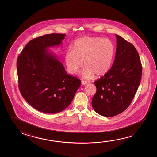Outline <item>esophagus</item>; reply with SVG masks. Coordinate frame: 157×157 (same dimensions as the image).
I'll return each mask as SVG.
<instances>
[{
    "label": "esophagus",
    "instance_id": "1",
    "mask_svg": "<svg viewBox=\"0 0 157 157\" xmlns=\"http://www.w3.org/2000/svg\"><path fill=\"white\" fill-rule=\"evenodd\" d=\"M87 83V81H85V80H82V85H85Z\"/></svg>",
    "mask_w": 157,
    "mask_h": 157
}]
</instances>
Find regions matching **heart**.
<instances>
[{
  "label": "heart",
  "mask_w": 157,
  "mask_h": 157,
  "mask_svg": "<svg viewBox=\"0 0 157 157\" xmlns=\"http://www.w3.org/2000/svg\"><path fill=\"white\" fill-rule=\"evenodd\" d=\"M115 46L109 39L86 36L75 41L73 49H67L65 63L67 71L74 74L82 67L85 68L82 75L86 78L95 75L103 77L112 68L115 55Z\"/></svg>",
  "instance_id": "b5f03b06"
}]
</instances>
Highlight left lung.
<instances>
[{"mask_svg":"<svg viewBox=\"0 0 157 157\" xmlns=\"http://www.w3.org/2000/svg\"><path fill=\"white\" fill-rule=\"evenodd\" d=\"M116 57L108 73L96 80L92 106L96 113L113 117L122 113L134 98L141 79L142 67L135 46L116 34Z\"/></svg>","mask_w":157,"mask_h":157,"instance_id":"1","label":"left lung"}]
</instances>
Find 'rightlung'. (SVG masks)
<instances>
[{
	"label": "right lung",
	"mask_w": 157,
	"mask_h": 157,
	"mask_svg": "<svg viewBox=\"0 0 157 157\" xmlns=\"http://www.w3.org/2000/svg\"><path fill=\"white\" fill-rule=\"evenodd\" d=\"M64 34H46L29 41L17 61L18 87L33 108L45 113L63 111L80 86L77 77L68 75L49 47L62 43Z\"/></svg>",
	"instance_id": "obj_1"
}]
</instances>
